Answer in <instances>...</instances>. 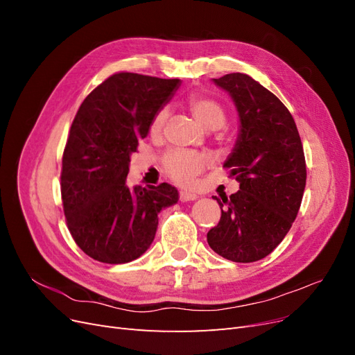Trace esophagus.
I'll return each mask as SVG.
<instances>
[{"mask_svg":"<svg viewBox=\"0 0 355 355\" xmlns=\"http://www.w3.org/2000/svg\"><path fill=\"white\" fill-rule=\"evenodd\" d=\"M198 198V196L197 194H194V192H188V191H180L179 192V200L180 201H194V200H197Z\"/></svg>","mask_w":355,"mask_h":355,"instance_id":"obj_1","label":"esophagus"}]
</instances>
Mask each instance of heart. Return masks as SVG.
<instances>
[{
	"mask_svg": "<svg viewBox=\"0 0 355 355\" xmlns=\"http://www.w3.org/2000/svg\"><path fill=\"white\" fill-rule=\"evenodd\" d=\"M188 110L194 115L196 120L207 130H214V142L220 149L231 148L235 142V132L232 128L223 125L227 121V108L225 105L213 96L192 93L187 99ZM168 121V110L159 108L151 123H149V133L159 136ZM163 168L166 175L180 185L191 184L206 164V159L197 153L182 151V149H170L163 157Z\"/></svg>",
	"mask_w": 355,
	"mask_h": 355,
	"instance_id": "1",
	"label": "heart"
}]
</instances>
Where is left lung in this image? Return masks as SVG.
Here are the masks:
<instances>
[{
    "mask_svg": "<svg viewBox=\"0 0 355 355\" xmlns=\"http://www.w3.org/2000/svg\"><path fill=\"white\" fill-rule=\"evenodd\" d=\"M237 106L241 130L225 163L240 191L218 198L220 220L207 243L222 257L249 263L283 241L297 216L306 184L304 146L284 103L240 72L214 78Z\"/></svg>",
    "mask_w": 355,
    "mask_h": 355,
    "instance_id": "left-lung-1",
    "label": "left lung"
}]
</instances>
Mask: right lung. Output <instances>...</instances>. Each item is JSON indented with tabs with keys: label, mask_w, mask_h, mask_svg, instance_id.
I'll use <instances>...</instances> for the list:
<instances>
[{
	"label": "right lung",
	"mask_w": 355,
	"mask_h": 355,
	"mask_svg": "<svg viewBox=\"0 0 355 355\" xmlns=\"http://www.w3.org/2000/svg\"><path fill=\"white\" fill-rule=\"evenodd\" d=\"M178 85V78L115 72L75 114L62 157V204L73 241L94 261L137 259L154 241L159 210L178 201L168 184L127 185L130 154Z\"/></svg>",
	"instance_id": "obj_1"
}]
</instances>
